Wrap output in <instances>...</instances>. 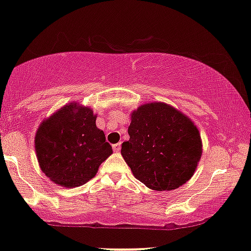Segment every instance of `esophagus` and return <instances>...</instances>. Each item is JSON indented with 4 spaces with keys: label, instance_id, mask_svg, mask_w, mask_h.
<instances>
[{
    "label": "esophagus",
    "instance_id": "34e87169",
    "mask_svg": "<svg viewBox=\"0 0 251 251\" xmlns=\"http://www.w3.org/2000/svg\"><path fill=\"white\" fill-rule=\"evenodd\" d=\"M113 150L115 151V152H120L121 151V143H116L113 145Z\"/></svg>",
    "mask_w": 251,
    "mask_h": 251
}]
</instances>
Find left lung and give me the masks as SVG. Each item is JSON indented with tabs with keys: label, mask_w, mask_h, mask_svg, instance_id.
Segmentation results:
<instances>
[{
	"label": "left lung",
	"mask_w": 251,
	"mask_h": 251,
	"mask_svg": "<svg viewBox=\"0 0 251 251\" xmlns=\"http://www.w3.org/2000/svg\"><path fill=\"white\" fill-rule=\"evenodd\" d=\"M129 141L121 154L136 179L154 191H171L192 178L202 142L190 117L164 102L141 104L131 113Z\"/></svg>",
	"instance_id": "1"
}]
</instances>
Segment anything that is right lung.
<instances>
[{
	"label": "right lung",
	"instance_id": "obj_1",
	"mask_svg": "<svg viewBox=\"0 0 251 251\" xmlns=\"http://www.w3.org/2000/svg\"><path fill=\"white\" fill-rule=\"evenodd\" d=\"M92 108L71 102L40 123L35 136L36 156L43 173L61 187L81 186L95 177L113 153Z\"/></svg>",
	"mask_w": 251,
	"mask_h": 251
}]
</instances>
